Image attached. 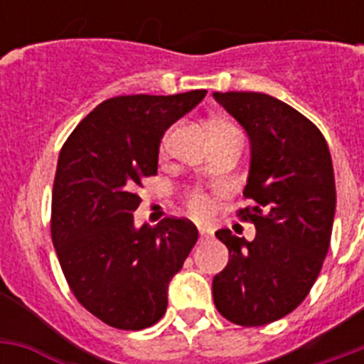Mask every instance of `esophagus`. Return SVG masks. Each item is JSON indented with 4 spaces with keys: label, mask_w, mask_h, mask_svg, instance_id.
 <instances>
[{
    "label": "esophagus",
    "mask_w": 364,
    "mask_h": 364,
    "mask_svg": "<svg viewBox=\"0 0 364 364\" xmlns=\"http://www.w3.org/2000/svg\"><path fill=\"white\" fill-rule=\"evenodd\" d=\"M198 232H200V240H208V238H211V230H208V228L200 227V228H198Z\"/></svg>",
    "instance_id": "1"
}]
</instances>
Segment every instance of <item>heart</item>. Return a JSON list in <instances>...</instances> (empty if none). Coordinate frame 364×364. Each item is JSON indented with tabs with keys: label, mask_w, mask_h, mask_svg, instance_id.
I'll use <instances>...</instances> for the list:
<instances>
[{
	"label": "heart",
	"mask_w": 364,
	"mask_h": 364,
	"mask_svg": "<svg viewBox=\"0 0 364 364\" xmlns=\"http://www.w3.org/2000/svg\"><path fill=\"white\" fill-rule=\"evenodd\" d=\"M227 126L230 124H215L213 126V130H217V128H227ZM211 130V132H213ZM168 145V134H166L164 137H162V149ZM187 208L188 211L193 213V215L196 217H204L210 213L211 210V198L210 194L204 193L202 188H193V191H188L187 193Z\"/></svg>",
	"instance_id": "b5f03b06"
}]
</instances>
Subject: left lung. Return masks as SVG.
<instances>
[{
    "mask_svg": "<svg viewBox=\"0 0 364 364\" xmlns=\"http://www.w3.org/2000/svg\"><path fill=\"white\" fill-rule=\"evenodd\" d=\"M245 128L251 170L238 210L257 228L253 242L217 230L228 264L213 277V302L225 319L260 327L282 319L308 296L333 234L336 187L328 145L310 119L268 94L215 92Z\"/></svg>",
    "mask_w": 364,
    "mask_h": 364,
    "instance_id": "obj_1",
    "label": "left lung"
}]
</instances>
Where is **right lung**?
<instances>
[{"label":"right lung","mask_w":364,"mask_h":364,"mask_svg":"<svg viewBox=\"0 0 364 364\" xmlns=\"http://www.w3.org/2000/svg\"><path fill=\"white\" fill-rule=\"evenodd\" d=\"M208 90L117 96L82 119L60 151L50 236L71 293L109 327L141 331L166 314L168 283L198 240L185 217L134 228L137 187L156 176L160 137Z\"/></svg>","instance_id":"obj_1"}]
</instances>
